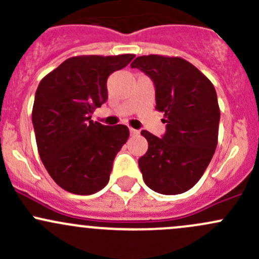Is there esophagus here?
Instances as JSON below:
<instances>
[{
  "mask_svg": "<svg viewBox=\"0 0 259 259\" xmlns=\"http://www.w3.org/2000/svg\"><path fill=\"white\" fill-rule=\"evenodd\" d=\"M130 135H138L139 134V132H138L137 129H133V127H130Z\"/></svg>",
  "mask_w": 259,
  "mask_h": 259,
  "instance_id": "obj_1",
  "label": "esophagus"
}]
</instances>
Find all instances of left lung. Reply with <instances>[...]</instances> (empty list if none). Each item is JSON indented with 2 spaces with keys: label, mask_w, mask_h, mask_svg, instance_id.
<instances>
[{
  "label": "left lung",
  "mask_w": 259,
  "mask_h": 259,
  "mask_svg": "<svg viewBox=\"0 0 259 259\" xmlns=\"http://www.w3.org/2000/svg\"><path fill=\"white\" fill-rule=\"evenodd\" d=\"M155 86V109L164 113L163 138L143 130L148 151L139 159L145 184L165 195L194 187L209 165L218 144L221 119L213 83L182 57L139 56L130 65Z\"/></svg>",
  "instance_id": "8db88e82"
}]
</instances>
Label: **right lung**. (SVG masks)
<instances>
[{
    "label": "right lung",
    "instance_id": "right-lung-1",
    "mask_svg": "<svg viewBox=\"0 0 259 259\" xmlns=\"http://www.w3.org/2000/svg\"><path fill=\"white\" fill-rule=\"evenodd\" d=\"M134 56L70 57L38 83L32 108L36 144L50 177L62 189L90 195L109 183L129 129L93 121L91 114L108 100L109 75Z\"/></svg>",
    "mask_w": 259,
    "mask_h": 259
}]
</instances>
